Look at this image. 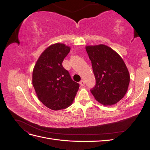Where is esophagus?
<instances>
[{
  "label": "esophagus",
  "instance_id": "esophagus-1",
  "mask_svg": "<svg viewBox=\"0 0 150 150\" xmlns=\"http://www.w3.org/2000/svg\"><path fill=\"white\" fill-rule=\"evenodd\" d=\"M79 84L81 85V86H84L85 84V82L83 81V80H81L80 82H79Z\"/></svg>",
  "mask_w": 150,
  "mask_h": 150
}]
</instances>
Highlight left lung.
Listing matches in <instances>:
<instances>
[{"label":"left lung","instance_id":"obj_1","mask_svg":"<svg viewBox=\"0 0 150 150\" xmlns=\"http://www.w3.org/2000/svg\"><path fill=\"white\" fill-rule=\"evenodd\" d=\"M91 61L96 84L91 92L104 105H112L124 97L129 83V74L122 58L103 44L86 47Z\"/></svg>","mask_w":150,"mask_h":150}]
</instances>
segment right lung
Returning <instances> with one entry per match:
<instances>
[{
  "label": "right lung",
  "mask_w": 150,
  "mask_h": 150,
  "mask_svg": "<svg viewBox=\"0 0 150 150\" xmlns=\"http://www.w3.org/2000/svg\"><path fill=\"white\" fill-rule=\"evenodd\" d=\"M70 52V47L57 43L41 54L33 72V84L38 99L52 110L69 107L79 89L62 63Z\"/></svg>",
  "instance_id": "right-lung-1"
}]
</instances>
